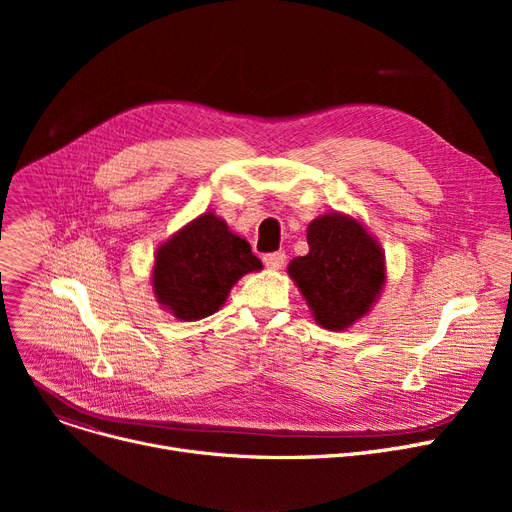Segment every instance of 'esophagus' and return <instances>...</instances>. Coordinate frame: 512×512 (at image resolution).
<instances>
[{"label": "esophagus", "mask_w": 512, "mask_h": 512, "mask_svg": "<svg viewBox=\"0 0 512 512\" xmlns=\"http://www.w3.org/2000/svg\"><path fill=\"white\" fill-rule=\"evenodd\" d=\"M263 263L267 267H272V270H280V267H284V263H286V255H284V251L267 253V255H263Z\"/></svg>", "instance_id": "obj_1"}]
</instances>
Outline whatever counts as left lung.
Listing matches in <instances>:
<instances>
[{"label":"left lung","mask_w":512,"mask_h":512,"mask_svg":"<svg viewBox=\"0 0 512 512\" xmlns=\"http://www.w3.org/2000/svg\"><path fill=\"white\" fill-rule=\"evenodd\" d=\"M309 253L292 259L288 274L299 284L321 328L344 330L363 317L384 286V255L365 228L332 213L307 230Z\"/></svg>","instance_id":"left-lung-1"}]
</instances>
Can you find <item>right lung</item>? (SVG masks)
<instances>
[{
    "label": "right lung",
    "instance_id": "1",
    "mask_svg": "<svg viewBox=\"0 0 512 512\" xmlns=\"http://www.w3.org/2000/svg\"><path fill=\"white\" fill-rule=\"evenodd\" d=\"M255 270H261V261L249 242L207 211L159 247L153 270L155 297L178 319H201L224 305L240 276Z\"/></svg>",
    "mask_w": 512,
    "mask_h": 512
}]
</instances>
